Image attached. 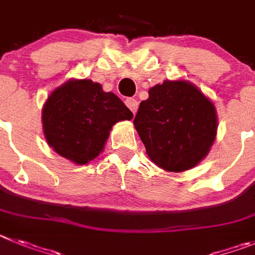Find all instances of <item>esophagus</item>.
Returning a JSON list of instances; mask_svg holds the SVG:
<instances>
[{
  "instance_id": "obj_1",
  "label": "esophagus",
  "mask_w": 255,
  "mask_h": 255,
  "mask_svg": "<svg viewBox=\"0 0 255 255\" xmlns=\"http://www.w3.org/2000/svg\"><path fill=\"white\" fill-rule=\"evenodd\" d=\"M126 105L129 108V111L132 112L133 114L136 113L137 108H138V103H137L136 99H133V98H128V99L126 100Z\"/></svg>"
}]
</instances>
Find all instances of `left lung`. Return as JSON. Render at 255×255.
Segmentation results:
<instances>
[{
    "label": "left lung",
    "mask_w": 255,
    "mask_h": 255,
    "mask_svg": "<svg viewBox=\"0 0 255 255\" xmlns=\"http://www.w3.org/2000/svg\"><path fill=\"white\" fill-rule=\"evenodd\" d=\"M133 125L151 161L166 171L189 170L216 138L215 105L188 81H166L148 90Z\"/></svg>",
    "instance_id": "1"
}]
</instances>
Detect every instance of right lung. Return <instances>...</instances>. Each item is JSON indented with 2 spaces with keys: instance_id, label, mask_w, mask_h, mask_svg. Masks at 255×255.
Returning <instances> with one entry per match:
<instances>
[{
  "instance_id": "add662e5",
  "label": "right lung",
  "mask_w": 255,
  "mask_h": 255,
  "mask_svg": "<svg viewBox=\"0 0 255 255\" xmlns=\"http://www.w3.org/2000/svg\"><path fill=\"white\" fill-rule=\"evenodd\" d=\"M132 112L113 93L91 80H70L48 96L42 113L48 144L62 157L85 165L99 156L117 122Z\"/></svg>"
}]
</instances>
